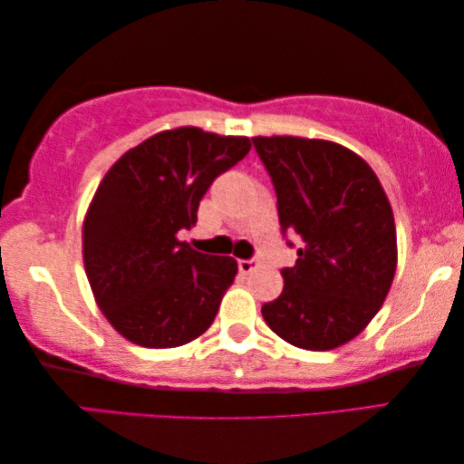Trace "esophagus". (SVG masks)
I'll use <instances>...</instances> for the list:
<instances>
[{"label":"esophagus","instance_id":"1","mask_svg":"<svg viewBox=\"0 0 464 464\" xmlns=\"http://www.w3.org/2000/svg\"><path fill=\"white\" fill-rule=\"evenodd\" d=\"M256 266H259V261H256V259H240V261H238V269H240V274H245V276H248L251 272H255Z\"/></svg>","mask_w":464,"mask_h":464}]
</instances>
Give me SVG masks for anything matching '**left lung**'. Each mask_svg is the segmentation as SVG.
I'll return each mask as SVG.
<instances>
[{
    "mask_svg": "<svg viewBox=\"0 0 464 464\" xmlns=\"http://www.w3.org/2000/svg\"><path fill=\"white\" fill-rule=\"evenodd\" d=\"M253 145L272 176L282 232L303 240L263 319L292 346L332 351L386 301L398 263L394 213L369 163L338 142L255 137Z\"/></svg>",
    "mask_w": 464,
    "mask_h": 464,
    "instance_id": "1",
    "label": "left lung"
}]
</instances>
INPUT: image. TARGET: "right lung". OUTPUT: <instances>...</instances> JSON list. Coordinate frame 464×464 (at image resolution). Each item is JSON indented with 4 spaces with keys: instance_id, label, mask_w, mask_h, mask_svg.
<instances>
[{
    "instance_id": "right-lung-1",
    "label": "right lung",
    "mask_w": 464,
    "mask_h": 464,
    "mask_svg": "<svg viewBox=\"0 0 464 464\" xmlns=\"http://www.w3.org/2000/svg\"><path fill=\"white\" fill-rule=\"evenodd\" d=\"M248 151L246 137L182 126L142 140L103 176L84 216L82 259L99 309L126 340L174 348L213 324L238 266L178 232L197 224L211 182Z\"/></svg>"
}]
</instances>
